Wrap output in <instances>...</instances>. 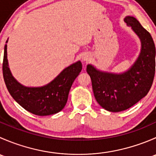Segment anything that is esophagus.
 <instances>
[{"instance_id": "34e87169", "label": "esophagus", "mask_w": 156, "mask_h": 156, "mask_svg": "<svg viewBox=\"0 0 156 156\" xmlns=\"http://www.w3.org/2000/svg\"><path fill=\"white\" fill-rule=\"evenodd\" d=\"M82 60L84 61V62H87V61L90 60V56L88 55H84L82 57Z\"/></svg>"}]
</instances>
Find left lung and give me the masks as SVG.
Listing matches in <instances>:
<instances>
[{
    "label": "left lung",
    "instance_id": "8db88e82",
    "mask_svg": "<svg viewBox=\"0 0 156 156\" xmlns=\"http://www.w3.org/2000/svg\"><path fill=\"white\" fill-rule=\"evenodd\" d=\"M125 22L140 37L141 51L136 62L127 72L121 74L97 70L87 66L97 103L109 112L127 109L148 94L155 76V48L149 31L134 17L127 16Z\"/></svg>",
    "mask_w": 156,
    "mask_h": 156
}]
</instances>
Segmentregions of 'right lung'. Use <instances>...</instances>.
I'll list each match as a JSON object with an SVG mask.
<instances>
[{"instance_id": "right-lung-1", "label": "right lung", "mask_w": 156, "mask_h": 156, "mask_svg": "<svg viewBox=\"0 0 156 156\" xmlns=\"http://www.w3.org/2000/svg\"><path fill=\"white\" fill-rule=\"evenodd\" d=\"M2 69L4 82L12 98L29 112L44 116L56 114L65 107L70 88L81 72L82 64L80 61L72 64L51 82L43 87H25L11 74L7 61V44H5Z\"/></svg>"}]
</instances>
